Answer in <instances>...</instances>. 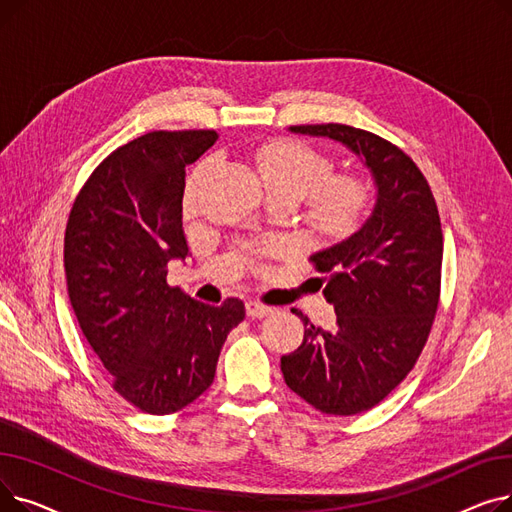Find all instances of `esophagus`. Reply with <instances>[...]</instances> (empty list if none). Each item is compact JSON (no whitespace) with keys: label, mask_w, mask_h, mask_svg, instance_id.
<instances>
[{"label":"esophagus","mask_w":512,"mask_h":512,"mask_svg":"<svg viewBox=\"0 0 512 512\" xmlns=\"http://www.w3.org/2000/svg\"><path fill=\"white\" fill-rule=\"evenodd\" d=\"M272 311H274L272 307H267L259 301H247V315L249 317H265V315H270Z\"/></svg>","instance_id":"obj_1"}]
</instances>
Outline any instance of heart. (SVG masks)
Here are the masks:
<instances>
[{"mask_svg":"<svg viewBox=\"0 0 512 512\" xmlns=\"http://www.w3.org/2000/svg\"><path fill=\"white\" fill-rule=\"evenodd\" d=\"M215 164L213 157L193 170L186 180L184 209L195 213L201 184ZM253 166L267 195L290 197L294 203L307 197V218L321 236L340 240L361 228L371 209V188L359 174H332L334 161L307 143L278 139L257 149Z\"/></svg>","mask_w":512,"mask_h":512,"instance_id":"b5f03b06","label":"heart"}]
</instances>
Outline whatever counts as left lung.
Here are the masks:
<instances>
[{"label":"left lung","instance_id":"left-lung-1","mask_svg":"<svg viewBox=\"0 0 512 512\" xmlns=\"http://www.w3.org/2000/svg\"><path fill=\"white\" fill-rule=\"evenodd\" d=\"M328 137L361 157L378 199L367 222L311 255L326 274L324 297L336 328L305 324L303 344L282 357L284 382L328 415H357L382 402L415 367L440 301L442 226L436 199L415 161L378 134L346 124L290 126Z\"/></svg>","mask_w":512,"mask_h":512}]
</instances>
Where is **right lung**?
I'll list each match as a JSON object with an SVG mask.
<instances>
[{"mask_svg":"<svg viewBox=\"0 0 512 512\" xmlns=\"http://www.w3.org/2000/svg\"><path fill=\"white\" fill-rule=\"evenodd\" d=\"M215 130H153L107 155L70 209L64 236L68 297L114 390L151 415H170L211 384L240 299L199 303L168 284V263L188 255L182 230L184 168Z\"/></svg>","mask_w":512,"mask_h":512,"instance_id":"1","label":"right lung"}]
</instances>
